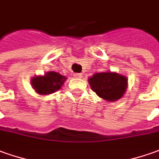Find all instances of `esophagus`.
<instances>
[{
    "label": "esophagus",
    "mask_w": 159,
    "mask_h": 159,
    "mask_svg": "<svg viewBox=\"0 0 159 159\" xmlns=\"http://www.w3.org/2000/svg\"><path fill=\"white\" fill-rule=\"evenodd\" d=\"M74 76H75V77H77V78H81L83 75H82L81 73H74Z\"/></svg>",
    "instance_id": "34e87169"
}]
</instances>
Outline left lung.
<instances>
[{"label": "left lung", "instance_id": "obj_1", "mask_svg": "<svg viewBox=\"0 0 159 159\" xmlns=\"http://www.w3.org/2000/svg\"><path fill=\"white\" fill-rule=\"evenodd\" d=\"M89 84L99 98L114 102L123 98L128 86V79L116 72H102L89 78Z\"/></svg>", "mask_w": 159, "mask_h": 159}]
</instances>
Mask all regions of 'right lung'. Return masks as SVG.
Here are the masks:
<instances>
[{"instance_id":"right-lung-1","label":"right lung","mask_w":159,"mask_h":159,"mask_svg":"<svg viewBox=\"0 0 159 159\" xmlns=\"http://www.w3.org/2000/svg\"><path fill=\"white\" fill-rule=\"evenodd\" d=\"M66 80L61 74L49 71L44 75H36L32 78L31 84L33 89L40 95H48L60 89Z\"/></svg>"}]
</instances>
